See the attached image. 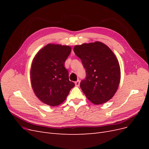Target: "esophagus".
Wrapping results in <instances>:
<instances>
[{"mask_svg":"<svg viewBox=\"0 0 149 149\" xmlns=\"http://www.w3.org/2000/svg\"><path fill=\"white\" fill-rule=\"evenodd\" d=\"M74 84H75L76 86H79V84H80V81L79 80H77V81H75Z\"/></svg>","mask_w":149,"mask_h":149,"instance_id":"esophagus-1","label":"esophagus"}]
</instances>
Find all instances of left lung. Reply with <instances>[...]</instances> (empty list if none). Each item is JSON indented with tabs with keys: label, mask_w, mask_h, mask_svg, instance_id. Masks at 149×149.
I'll use <instances>...</instances> for the list:
<instances>
[{
	"label": "left lung",
	"mask_w": 149,
	"mask_h": 149,
	"mask_svg": "<svg viewBox=\"0 0 149 149\" xmlns=\"http://www.w3.org/2000/svg\"><path fill=\"white\" fill-rule=\"evenodd\" d=\"M73 49L86 72V78L80 83L85 96L96 105L110 100L120 79V66L114 53L98 41L75 45Z\"/></svg>",
	"instance_id": "left-lung-1"
}]
</instances>
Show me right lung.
I'll return each instance as SVG.
<instances>
[{
	"mask_svg": "<svg viewBox=\"0 0 149 149\" xmlns=\"http://www.w3.org/2000/svg\"><path fill=\"white\" fill-rule=\"evenodd\" d=\"M71 51L70 46L49 43L40 49L31 63V87L39 100L48 106H56L63 102L74 86L65 68Z\"/></svg>",
	"mask_w": 149,
	"mask_h": 149,
	"instance_id": "add662e5",
	"label": "right lung"
}]
</instances>
